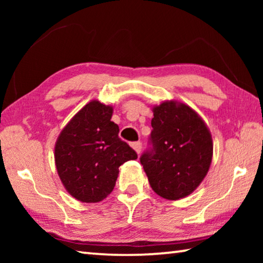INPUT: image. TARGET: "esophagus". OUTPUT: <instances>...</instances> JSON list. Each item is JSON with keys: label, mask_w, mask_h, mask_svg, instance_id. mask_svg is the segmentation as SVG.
I'll list each match as a JSON object with an SVG mask.
<instances>
[{"label": "esophagus", "mask_w": 263, "mask_h": 263, "mask_svg": "<svg viewBox=\"0 0 263 263\" xmlns=\"http://www.w3.org/2000/svg\"><path fill=\"white\" fill-rule=\"evenodd\" d=\"M132 148L136 151L137 152V154H139L140 152H141V142H139V141H137V142H132Z\"/></svg>", "instance_id": "1"}]
</instances>
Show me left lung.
<instances>
[{
  "label": "left lung",
  "mask_w": 263,
  "mask_h": 263,
  "mask_svg": "<svg viewBox=\"0 0 263 263\" xmlns=\"http://www.w3.org/2000/svg\"><path fill=\"white\" fill-rule=\"evenodd\" d=\"M151 142L140 162L155 194L169 201L190 195L211 166L210 130L196 111L182 102L163 101L152 108Z\"/></svg>",
  "instance_id": "8db88e82"
}]
</instances>
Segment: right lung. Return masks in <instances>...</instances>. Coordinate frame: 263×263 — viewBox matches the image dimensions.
I'll use <instances>...</instances> for the list:
<instances>
[{
    "mask_svg": "<svg viewBox=\"0 0 263 263\" xmlns=\"http://www.w3.org/2000/svg\"><path fill=\"white\" fill-rule=\"evenodd\" d=\"M114 108L94 100L67 123L55 141L58 175L67 193L83 203L103 201L114 190L118 168L137 153L118 137Z\"/></svg>",
    "mask_w": 263,
    "mask_h": 263,
    "instance_id": "obj_1",
    "label": "right lung"
}]
</instances>
